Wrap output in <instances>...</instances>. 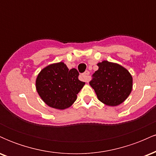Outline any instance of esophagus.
I'll list each match as a JSON object with an SVG mask.
<instances>
[{
	"mask_svg": "<svg viewBox=\"0 0 156 156\" xmlns=\"http://www.w3.org/2000/svg\"><path fill=\"white\" fill-rule=\"evenodd\" d=\"M89 72L88 70L86 71L85 73L82 74V77H83V80L85 82H87V83L89 81Z\"/></svg>",
	"mask_w": 156,
	"mask_h": 156,
	"instance_id": "esophagus-1",
	"label": "esophagus"
}]
</instances>
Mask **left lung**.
I'll return each instance as SVG.
<instances>
[{
  "instance_id": "left-lung-1",
  "label": "left lung",
  "mask_w": 156,
  "mask_h": 156,
  "mask_svg": "<svg viewBox=\"0 0 156 156\" xmlns=\"http://www.w3.org/2000/svg\"><path fill=\"white\" fill-rule=\"evenodd\" d=\"M89 82L98 100L109 106L122 103L133 89V77L129 71L117 63L103 61Z\"/></svg>"
}]
</instances>
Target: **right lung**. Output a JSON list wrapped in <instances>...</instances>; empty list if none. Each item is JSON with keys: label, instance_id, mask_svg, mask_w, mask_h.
<instances>
[{"label": "right lung", "instance_id": "obj_1", "mask_svg": "<svg viewBox=\"0 0 156 156\" xmlns=\"http://www.w3.org/2000/svg\"><path fill=\"white\" fill-rule=\"evenodd\" d=\"M78 70L69 69L64 62L51 64L39 72L36 89L41 99L51 108L64 110L72 105L85 85L78 79Z\"/></svg>", "mask_w": 156, "mask_h": 156}]
</instances>
